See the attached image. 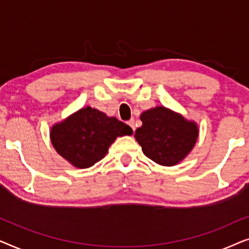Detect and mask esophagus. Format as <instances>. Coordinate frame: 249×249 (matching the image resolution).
<instances>
[{
    "mask_svg": "<svg viewBox=\"0 0 249 249\" xmlns=\"http://www.w3.org/2000/svg\"><path fill=\"white\" fill-rule=\"evenodd\" d=\"M128 124L130 125L132 130L135 131V120H134V119H131V120H129V121H128Z\"/></svg>",
    "mask_w": 249,
    "mask_h": 249,
    "instance_id": "obj_1",
    "label": "esophagus"
}]
</instances>
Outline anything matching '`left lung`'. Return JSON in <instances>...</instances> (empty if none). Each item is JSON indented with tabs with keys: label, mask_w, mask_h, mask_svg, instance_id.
<instances>
[{
	"label": "left lung",
	"mask_w": 249,
	"mask_h": 249,
	"mask_svg": "<svg viewBox=\"0 0 249 249\" xmlns=\"http://www.w3.org/2000/svg\"><path fill=\"white\" fill-rule=\"evenodd\" d=\"M142 125L135 138L142 153L160 165L172 166L182 161L198 138V127L181 114L156 107L141 114Z\"/></svg>",
	"instance_id": "1"
}]
</instances>
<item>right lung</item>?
I'll list each match as a JSON object with an SVG mask.
<instances>
[{
  "instance_id": "add662e5",
  "label": "right lung",
  "mask_w": 249,
  "mask_h": 249,
  "mask_svg": "<svg viewBox=\"0 0 249 249\" xmlns=\"http://www.w3.org/2000/svg\"><path fill=\"white\" fill-rule=\"evenodd\" d=\"M132 135L128 124L103 112L83 107L51 129L55 151L73 166L86 169L107 155L117 137Z\"/></svg>"
}]
</instances>
